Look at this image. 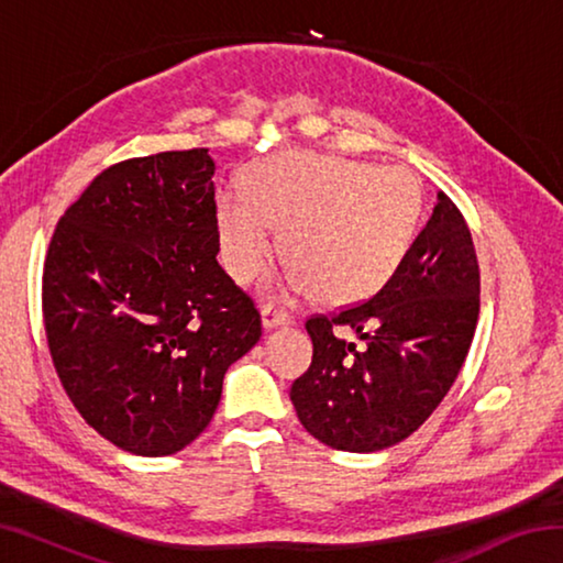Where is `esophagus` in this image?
Wrapping results in <instances>:
<instances>
[{
  "label": "esophagus",
  "mask_w": 563,
  "mask_h": 563,
  "mask_svg": "<svg viewBox=\"0 0 563 563\" xmlns=\"http://www.w3.org/2000/svg\"><path fill=\"white\" fill-rule=\"evenodd\" d=\"M261 316H263V328L265 330H273V328H280V325H290V322H292L290 312H285L280 308H273V305H265V308L261 310Z\"/></svg>",
  "instance_id": "1"
}]
</instances>
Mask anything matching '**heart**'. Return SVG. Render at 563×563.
<instances>
[{
	"label": "heart",
	"instance_id": "b5f03b06",
	"mask_svg": "<svg viewBox=\"0 0 563 563\" xmlns=\"http://www.w3.org/2000/svg\"><path fill=\"white\" fill-rule=\"evenodd\" d=\"M243 196L218 201L228 273L253 283L273 255L271 228L288 268L273 292L312 290L325 302H357L393 278L422 216V186L402 166L290 151L247 170Z\"/></svg>",
	"mask_w": 563,
	"mask_h": 563
}]
</instances>
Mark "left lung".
Listing matches in <instances>:
<instances>
[{
    "label": "left lung",
    "mask_w": 563,
    "mask_h": 563,
    "mask_svg": "<svg viewBox=\"0 0 563 563\" xmlns=\"http://www.w3.org/2000/svg\"><path fill=\"white\" fill-rule=\"evenodd\" d=\"M479 318V263L460 208L446 194L383 290L330 316H310L308 373L290 387L316 440L342 452L387 450L422 427L470 352ZM355 329L357 349L334 335Z\"/></svg>",
    "instance_id": "1"
}]
</instances>
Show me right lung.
Listing matches in <instances>:
<instances>
[{"label":"right lung","instance_id":"obj_1","mask_svg":"<svg viewBox=\"0 0 563 563\" xmlns=\"http://www.w3.org/2000/svg\"><path fill=\"white\" fill-rule=\"evenodd\" d=\"M208 148L103 168L54 228L42 278L52 362L79 415L141 456L180 452L221 402L261 312L216 255Z\"/></svg>","mask_w":563,"mask_h":563}]
</instances>
